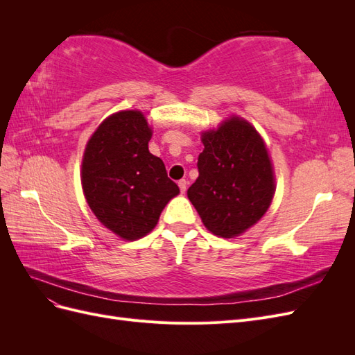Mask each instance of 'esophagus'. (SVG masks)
<instances>
[{
	"mask_svg": "<svg viewBox=\"0 0 355 355\" xmlns=\"http://www.w3.org/2000/svg\"><path fill=\"white\" fill-rule=\"evenodd\" d=\"M178 185H179V189H180L182 194H185V192H187V187H188V182H187L185 179H182V180L178 182Z\"/></svg>",
	"mask_w": 355,
	"mask_h": 355,
	"instance_id": "34e87169",
	"label": "esophagus"
}]
</instances>
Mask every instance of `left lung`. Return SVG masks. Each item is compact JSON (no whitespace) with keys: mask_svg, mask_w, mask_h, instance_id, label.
<instances>
[{"mask_svg":"<svg viewBox=\"0 0 355 355\" xmlns=\"http://www.w3.org/2000/svg\"><path fill=\"white\" fill-rule=\"evenodd\" d=\"M198 178L188 198L211 234L234 239L252 228L270 209L275 194L274 166L256 127L230 115L201 132Z\"/></svg>","mask_w":355,"mask_h":355,"instance_id":"obj_1","label":"left lung"}]
</instances>
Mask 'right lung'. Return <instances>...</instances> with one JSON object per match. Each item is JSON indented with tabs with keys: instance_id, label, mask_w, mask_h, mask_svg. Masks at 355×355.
<instances>
[{
	"instance_id": "1",
	"label": "right lung",
	"mask_w": 355,
	"mask_h": 355,
	"mask_svg": "<svg viewBox=\"0 0 355 355\" xmlns=\"http://www.w3.org/2000/svg\"><path fill=\"white\" fill-rule=\"evenodd\" d=\"M153 127L139 110L106 116L85 144L83 194L103 227L125 241L145 237L179 188L163 159L149 153Z\"/></svg>"
}]
</instances>
